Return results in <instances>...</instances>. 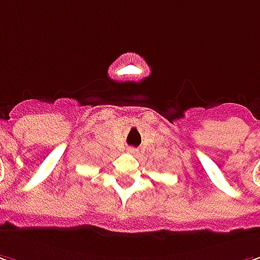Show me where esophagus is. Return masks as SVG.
Returning a JSON list of instances; mask_svg holds the SVG:
<instances>
[{"label": "esophagus", "instance_id": "esophagus-1", "mask_svg": "<svg viewBox=\"0 0 260 260\" xmlns=\"http://www.w3.org/2000/svg\"><path fill=\"white\" fill-rule=\"evenodd\" d=\"M128 152H129V154H134V155H135V154L138 152V149H137V148H128Z\"/></svg>", "mask_w": 260, "mask_h": 260}]
</instances>
